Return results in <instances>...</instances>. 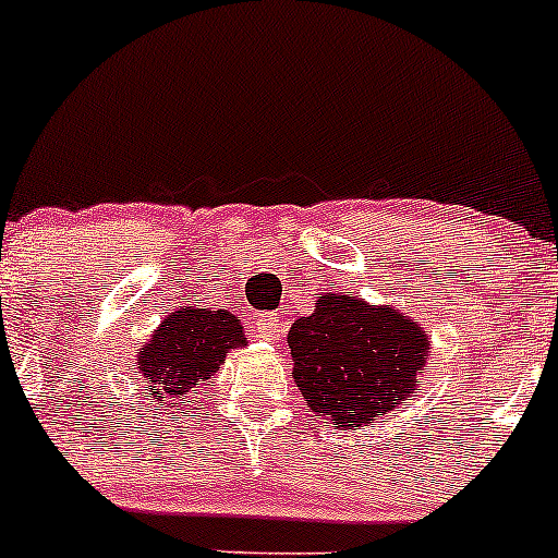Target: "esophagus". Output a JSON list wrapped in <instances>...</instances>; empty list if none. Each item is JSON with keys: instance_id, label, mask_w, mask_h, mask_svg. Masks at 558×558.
Here are the masks:
<instances>
[{"instance_id": "obj_1", "label": "esophagus", "mask_w": 558, "mask_h": 558, "mask_svg": "<svg viewBox=\"0 0 558 558\" xmlns=\"http://www.w3.org/2000/svg\"><path fill=\"white\" fill-rule=\"evenodd\" d=\"M281 327H284V318L274 311L258 313V318H255V329H258V335L263 337V340H277V337L281 335Z\"/></svg>"}]
</instances>
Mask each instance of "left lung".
<instances>
[{
    "label": "left lung",
    "instance_id": "obj_1",
    "mask_svg": "<svg viewBox=\"0 0 558 558\" xmlns=\"http://www.w3.org/2000/svg\"><path fill=\"white\" fill-rule=\"evenodd\" d=\"M292 377L308 409L337 427H366L416 390L429 337L416 318L327 292L287 335Z\"/></svg>",
    "mask_w": 558,
    "mask_h": 558
}]
</instances>
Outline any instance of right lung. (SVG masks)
I'll list each match as a JSON object with an SVG mask.
<instances>
[{"mask_svg": "<svg viewBox=\"0 0 558 558\" xmlns=\"http://www.w3.org/2000/svg\"><path fill=\"white\" fill-rule=\"evenodd\" d=\"M245 342V329L234 313L181 305L162 318L136 363L155 403H162V398L181 400L221 368L231 348Z\"/></svg>", "mask_w": 558, "mask_h": 558, "instance_id": "right-lung-1", "label": "right lung"}]
</instances>
